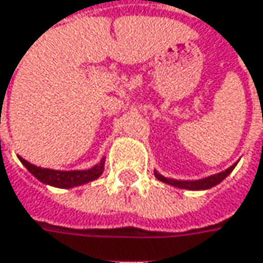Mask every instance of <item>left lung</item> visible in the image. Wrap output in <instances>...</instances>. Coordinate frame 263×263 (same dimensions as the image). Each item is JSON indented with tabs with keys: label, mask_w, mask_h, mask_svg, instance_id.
<instances>
[{
	"label": "left lung",
	"mask_w": 263,
	"mask_h": 263,
	"mask_svg": "<svg viewBox=\"0 0 263 263\" xmlns=\"http://www.w3.org/2000/svg\"><path fill=\"white\" fill-rule=\"evenodd\" d=\"M236 164H233L232 167H229L227 170L221 172V173H217V175H212V176H208L204 179L199 180H175L168 179V178H164L162 175H159L158 172H155L156 179L161 180V182H165L168 185H173L176 188H182V190H191V191H197V190H208V188H212L215 185H218L221 180L229 176V173L235 168Z\"/></svg>",
	"instance_id": "1"
}]
</instances>
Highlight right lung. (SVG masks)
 Returning <instances> with one entry per match:
<instances>
[{
  "label": "right lung",
  "mask_w": 263,
  "mask_h": 263,
  "mask_svg": "<svg viewBox=\"0 0 263 263\" xmlns=\"http://www.w3.org/2000/svg\"><path fill=\"white\" fill-rule=\"evenodd\" d=\"M21 162L27 167V170L46 185H52L57 188H73L78 185H84L87 182L98 179L104 173V165H105V158L99 161L95 167L88 170H72V172H60V170H51V168H42L30 164L27 159L21 158Z\"/></svg>",
  "instance_id": "right-lung-1"
}]
</instances>
